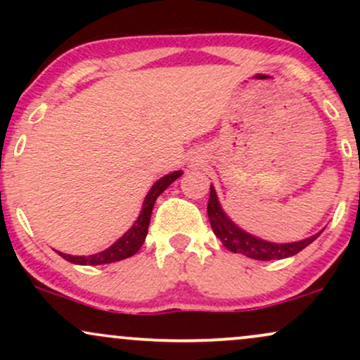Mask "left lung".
Instances as JSON below:
<instances>
[{
  "instance_id": "obj_1",
  "label": "left lung",
  "mask_w": 360,
  "mask_h": 360,
  "mask_svg": "<svg viewBox=\"0 0 360 360\" xmlns=\"http://www.w3.org/2000/svg\"><path fill=\"white\" fill-rule=\"evenodd\" d=\"M208 218L210 225H212L213 229V233L220 238L226 249L230 252H235V254L247 255V257L255 260H274L291 257V255H296L298 252L303 250L304 247H308L313 240H316V238L320 237V233L323 232V230H321V232L311 235L309 238L291 243H274L254 237V235L243 232L240 226L235 225V223L226 217L220 201H218L217 191H214L213 186H210Z\"/></svg>"
}]
</instances>
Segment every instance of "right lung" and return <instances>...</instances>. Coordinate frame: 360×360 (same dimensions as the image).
Listing matches in <instances>:
<instances>
[{
    "instance_id": "add662e5",
    "label": "right lung",
    "mask_w": 360,
    "mask_h": 360,
    "mask_svg": "<svg viewBox=\"0 0 360 360\" xmlns=\"http://www.w3.org/2000/svg\"><path fill=\"white\" fill-rule=\"evenodd\" d=\"M183 174V171H174L171 174L160 177L157 183L152 186L150 191L147 193L146 200H143L142 205V212H140L137 221L134 223L128 232H125L122 237L118 238L113 245L108 247L106 250L98 252V254L93 255H69V254H62V252H57L60 257H64L65 260L72 264H79V266H101V264H111V262H118V260L128 259L131 257L134 254H137L140 250V247L143 245L146 242L147 232H148V223H150V214H152V208H154L155 200L160 196L166 189L171 186L174 181Z\"/></svg>"
}]
</instances>
